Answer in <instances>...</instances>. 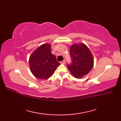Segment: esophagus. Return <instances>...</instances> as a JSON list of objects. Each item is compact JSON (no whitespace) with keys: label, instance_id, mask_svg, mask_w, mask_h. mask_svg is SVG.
<instances>
[{"label":"esophagus","instance_id":"esophagus-1","mask_svg":"<svg viewBox=\"0 0 121 121\" xmlns=\"http://www.w3.org/2000/svg\"><path fill=\"white\" fill-rule=\"evenodd\" d=\"M65 60H64L61 61V62H60L61 64H65Z\"/></svg>","mask_w":121,"mask_h":121}]
</instances>
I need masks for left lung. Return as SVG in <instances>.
<instances>
[{"instance_id":"1","label":"left lung","mask_w":121,"mask_h":121,"mask_svg":"<svg viewBox=\"0 0 121 121\" xmlns=\"http://www.w3.org/2000/svg\"><path fill=\"white\" fill-rule=\"evenodd\" d=\"M70 52L72 62L67 65V67L75 78H81L93 67V56L89 48L83 43L72 46Z\"/></svg>"}]
</instances>
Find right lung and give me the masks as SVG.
Returning <instances> with one entry per match:
<instances>
[{
    "mask_svg": "<svg viewBox=\"0 0 121 121\" xmlns=\"http://www.w3.org/2000/svg\"><path fill=\"white\" fill-rule=\"evenodd\" d=\"M30 70L36 78L48 79L53 75L60 63L51 53V45L43 44L33 52L29 59Z\"/></svg>",
    "mask_w": 121,
    "mask_h": 121,
    "instance_id": "1",
    "label": "right lung"
}]
</instances>
